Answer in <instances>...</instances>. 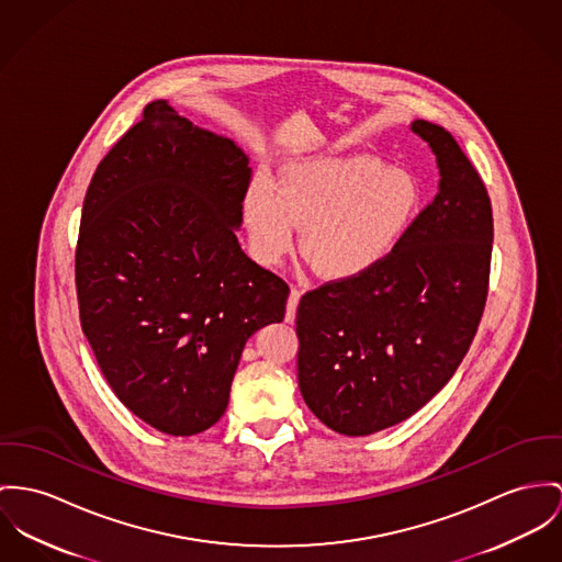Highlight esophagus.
<instances>
[{"label": "esophagus", "instance_id": "34e87169", "mask_svg": "<svg viewBox=\"0 0 562 562\" xmlns=\"http://www.w3.org/2000/svg\"><path fill=\"white\" fill-rule=\"evenodd\" d=\"M300 297H302V293H300L297 289H291L289 303H286V323H293V321H295V312H297V305H300Z\"/></svg>", "mask_w": 562, "mask_h": 562}]
</instances>
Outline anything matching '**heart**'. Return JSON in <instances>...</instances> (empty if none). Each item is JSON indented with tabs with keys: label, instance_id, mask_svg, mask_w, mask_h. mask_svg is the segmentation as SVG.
<instances>
[{
	"label": "heart",
	"instance_id": "obj_1",
	"mask_svg": "<svg viewBox=\"0 0 562 562\" xmlns=\"http://www.w3.org/2000/svg\"><path fill=\"white\" fill-rule=\"evenodd\" d=\"M422 207V188L404 169L374 156H318L289 162L278 183L257 179L244 194V224L252 257L276 265L293 248L318 273L357 278L400 246Z\"/></svg>",
	"mask_w": 562,
	"mask_h": 562
}]
</instances>
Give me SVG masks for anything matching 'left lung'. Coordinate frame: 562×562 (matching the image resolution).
I'll return each mask as SVG.
<instances>
[{
  "instance_id": "1",
  "label": "left lung",
  "mask_w": 562,
  "mask_h": 562,
  "mask_svg": "<svg viewBox=\"0 0 562 562\" xmlns=\"http://www.w3.org/2000/svg\"><path fill=\"white\" fill-rule=\"evenodd\" d=\"M438 194L372 271L327 282L297 307V381L334 432L391 428L449 383L475 338L492 259V205L456 138L426 120Z\"/></svg>"
}]
</instances>
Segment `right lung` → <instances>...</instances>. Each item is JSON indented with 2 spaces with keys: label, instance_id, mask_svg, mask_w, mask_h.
Returning a JSON list of instances; mask_svg holds the SVG:
<instances>
[{
  "label": "right lung",
  "instance_id": "1",
  "mask_svg": "<svg viewBox=\"0 0 562 562\" xmlns=\"http://www.w3.org/2000/svg\"><path fill=\"white\" fill-rule=\"evenodd\" d=\"M248 162L154 100L87 188L81 327L115 395L160 432L212 428L248 338L284 318L289 284L237 241Z\"/></svg>",
  "mask_w": 562,
  "mask_h": 562
}]
</instances>
